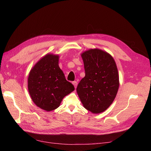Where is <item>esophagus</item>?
I'll return each mask as SVG.
<instances>
[{"instance_id":"obj_1","label":"esophagus","mask_w":151,"mask_h":151,"mask_svg":"<svg viewBox=\"0 0 151 151\" xmlns=\"http://www.w3.org/2000/svg\"><path fill=\"white\" fill-rule=\"evenodd\" d=\"M73 84L74 85V86H75V88H76V86H77V82H76V81L73 82Z\"/></svg>"}]
</instances>
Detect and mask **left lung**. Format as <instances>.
<instances>
[{"label":"left lung","mask_w":151,"mask_h":151,"mask_svg":"<svg viewBox=\"0 0 151 151\" xmlns=\"http://www.w3.org/2000/svg\"><path fill=\"white\" fill-rule=\"evenodd\" d=\"M85 76L76 91L84 107L93 114H100L110 106L119 86L116 63L110 54L99 49L81 54Z\"/></svg>","instance_id":"left-lung-1"}]
</instances>
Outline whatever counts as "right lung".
<instances>
[{"instance_id":"1","label":"right lung","mask_w":151,"mask_h":151,"mask_svg":"<svg viewBox=\"0 0 151 151\" xmlns=\"http://www.w3.org/2000/svg\"><path fill=\"white\" fill-rule=\"evenodd\" d=\"M59 56L47 54L35 64L28 78V89L37 106L49 111L60 105L62 99L75 90L58 65Z\"/></svg>"}]
</instances>
